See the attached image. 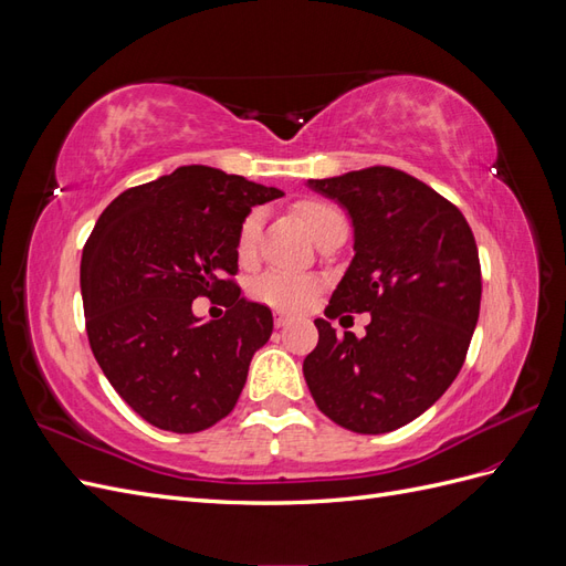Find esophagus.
<instances>
[{
	"label": "esophagus",
	"mask_w": 566,
	"mask_h": 566,
	"mask_svg": "<svg viewBox=\"0 0 566 566\" xmlns=\"http://www.w3.org/2000/svg\"><path fill=\"white\" fill-rule=\"evenodd\" d=\"M287 323H290V316H285L283 312H273V325H276V328H285Z\"/></svg>",
	"instance_id": "esophagus-1"
}]
</instances>
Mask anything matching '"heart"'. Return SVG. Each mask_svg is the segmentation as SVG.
<instances>
[{"instance_id":"1","label":"heart","mask_w":566,"mask_h":566,"mask_svg":"<svg viewBox=\"0 0 566 566\" xmlns=\"http://www.w3.org/2000/svg\"><path fill=\"white\" fill-rule=\"evenodd\" d=\"M295 214L302 219V224L312 233V238H316L323 231V227L331 224L333 219L342 217L337 208H333L331 202H323V200H300L295 205ZM260 231H262V212L252 210L241 221V229H238V235H235V250L241 260H250L254 254L256 241H260ZM318 287L321 283L314 276H306V273L273 269L262 273V276L254 281L252 293L256 300L273 306V310L279 312H300L314 300Z\"/></svg>"}]
</instances>
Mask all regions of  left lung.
I'll list each match as a JSON object with an SVG mask.
<instances>
[{
    "mask_svg": "<svg viewBox=\"0 0 566 566\" xmlns=\"http://www.w3.org/2000/svg\"><path fill=\"white\" fill-rule=\"evenodd\" d=\"M352 217L354 260L325 316L371 312L367 337L339 338L316 318L304 380L321 413L358 434L422 416L465 361L482 302L472 229L434 188L394 167L310 179ZM352 318V316H345Z\"/></svg>",
    "mask_w": 566,
    "mask_h": 566,
    "instance_id": "obj_1",
    "label": "left lung"
}]
</instances>
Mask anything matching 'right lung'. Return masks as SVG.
<instances>
[{
	"label": "right lung",
	"instance_id": "obj_1",
	"mask_svg": "<svg viewBox=\"0 0 566 566\" xmlns=\"http://www.w3.org/2000/svg\"><path fill=\"white\" fill-rule=\"evenodd\" d=\"M281 196L186 165L101 212L80 264L87 337L113 389L146 422L193 434L233 410L273 331L269 306L241 297L231 279L235 235L250 208ZM196 296L219 298L228 314L202 324Z\"/></svg>",
	"mask_w": 566,
	"mask_h": 566
}]
</instances>
